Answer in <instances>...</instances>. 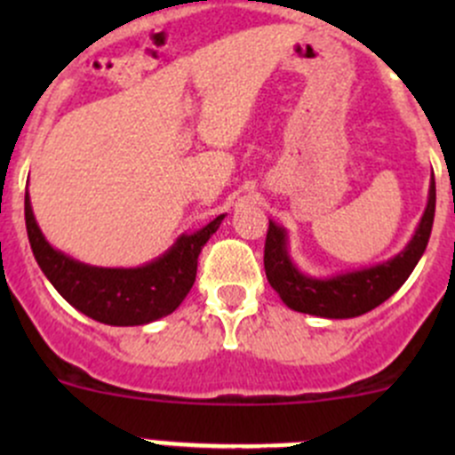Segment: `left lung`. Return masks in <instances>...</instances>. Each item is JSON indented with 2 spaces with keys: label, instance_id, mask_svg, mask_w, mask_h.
<instances>
[{
  "label": "left lung",
  "instance_id": "8db88e82",
  "mask_svg": "<svg viewBox=\"0 0 455 455\" xmlns=\"http://www.w3.org/2000/svg\"><path fill=\"white\" fill-rule=\"evenodd\" d=\"M434 213L435 180L431 176L425 213L414 237L401 253L383 264L325 279L304 275L292 264L288 255L286 231L270 220L264 244L266 277L282 297L283 304L297 313L325 316V319H352V316L365 315L389 299L416 268L429 242Z\"/></svg>",
  "mask_w": 455,
  "mask_h": 455
}]
</instances>
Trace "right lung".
Returning <instances> with one entry per match:
<instances>
[{"label": "right lung", "mask_w": 455, "mask_h": 455, "mask_svg": "<svg viewBox=\"0 0 455 455\" xmlns=\"http://www.w3.org/2000/svg\"><path fill=\"white\" fill-rule=\"evenodd\" d=\"M24 211L32 255L50 283L68 304L108 325H145L172 315L194 286L202 246L224 220L218 215L200 231L180 235L167 253L139 268H99L48 244L32 213L28 191Z\"/></svg>", "instance_id": "1"}]
</instances>
